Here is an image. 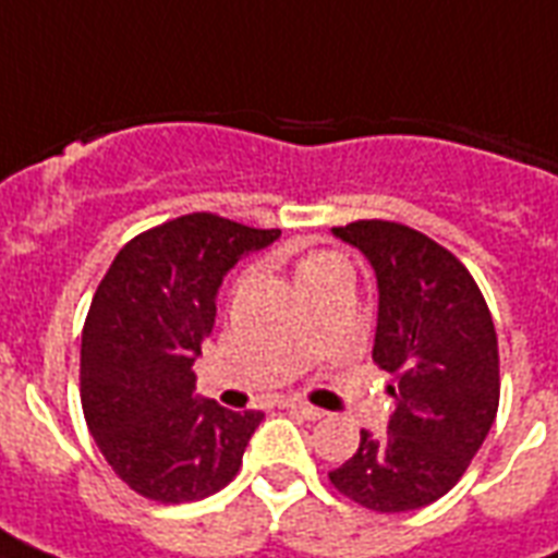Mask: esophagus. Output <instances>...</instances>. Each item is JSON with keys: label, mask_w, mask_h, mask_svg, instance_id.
Here are the masks:
<instances>
[{"label": "esophagus", "mask_w": 558, "mask_h": 558, "mask_svg": "<svg viewBox=\"0 0 558 558\" xmlns=\"http://www.w3.org/2000/svg\"><path fill=\"white\" fill-rule=\"evenodd\" d=\"M283 408H287V411H292V414L306 416V420H322L324 416L322 408L310 405V402H304V399H283Z\"/></svg>", "instance_id": "1"}]
</instances>
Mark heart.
Returning a JSON list of instances; mask_svg holds the SVG:
<instances>
[{
    "instance_id": "obj_1",
    "label": "heart",
    "mask_w": 558,
    "mask_h": 558,
    "mask_svg": "<svg viewBox=\"0 0 558 558\" xmlns=\"http://www.w3.org/2000/svg\"><path fill=\"white\" fill-rule=\"evenodd\" d=\"M348 269V263L332 252H306L295 260V283L301 292H310L313 287L332 278L336 271Z\"/></svg>"
}]
</instances>
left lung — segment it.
Listing matches in <instances>:
<instances>
[{"instance_id":"obj_1","label":"left lung","mask_w":558,"mask_h":558,"mask_svg":"<svg viewBox=\"0 0 558 558\" xmlns=\"http://www.w3.org/2000/svg\"><path fill=\"white\" fill-rule=\"evenodd\" d=\"M379 283L373 362L390 373L388 434L362 432L330 484L373 512L428 507L458 484L498 414V336L475 278L423 231L390 219L332 228Z\"/></svg>"}]
</instances>
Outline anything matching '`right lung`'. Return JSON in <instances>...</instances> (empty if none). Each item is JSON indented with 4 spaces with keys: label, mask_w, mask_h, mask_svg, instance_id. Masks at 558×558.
<instances>
[{
    "label": "right lung",
    "mask_w": 558,
    "mask_h": 558,
    "mask_svg": "<svg viewBox=\"0 0 558 558\" xmlns=\"http://www.w3.org/2000/svg\"><path fill=\"white\" fill-rule=\"evenodd\" d=\"M280 228L196 210L142 231L98 283L81 341V405L100 454L142 498L202 501L234 481L263 411L196 399L193 362L217 289Z\"/></svg>",
    "instance_id": "add662e5"
}]
</instances>
